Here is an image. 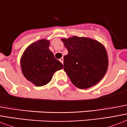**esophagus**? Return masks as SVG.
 Masks as SVG:
<instances>
[{
	"instance_id": "1",
	"label": "esophagus",
	"mask_w": 127,
	"mask_h": 127,
	"mask_svg": "<svg viewBox=\"0 0 127 127\" xmlns=\"http://www.w3.org/2000/svg\"><path fill=\"white\" fill-rule=\"evenodd\" d=\"M59 61H60L62 64L63 63V58H61L60 59H59Z\"/></svg>"
}]
</instances>
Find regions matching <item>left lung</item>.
<instances>
[{"label":"left lung","mask_w":127,"mask_h":127,"mask_svg":"<svg viewBox=\"0 0 127 127\" xmlns=\"http://www.w3.org/2000/svg\"><path fill=\"white\" fill-rule=\"evenodd\" d=\"M68 54L64 56V70L72 83L80 89H87L98 83L108 65L104 47L99 42L83 37L63 39Z\"/></svg>","instance_id":"1"}]
</instances>
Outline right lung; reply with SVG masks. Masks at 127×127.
<instances>
[{
    "mask_svg": "<svg viewBox=\"0 0 127 127\" xmlns=\"http://www.w3.org/2000/svg\"><path fill=\"white\" fill-rule=\"evenodd\" d=\"M49 42L41 40L30 45L21 60L24 76L38 87L48 83L57 70L63 68L49 49Z\"/></svg>",
    "mask_w": 127,
    "mask_h": 127,
    "instance_id": "add662e5",
    "label": "right lung"
}]
</instances>
